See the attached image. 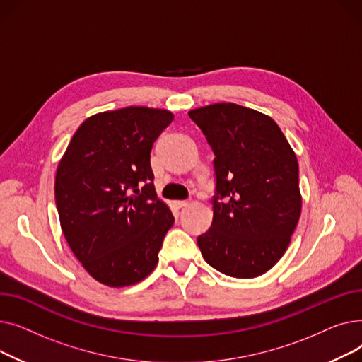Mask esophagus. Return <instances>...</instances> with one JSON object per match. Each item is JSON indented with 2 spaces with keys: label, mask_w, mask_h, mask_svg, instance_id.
Wrapping results in <instances>:
<instances>
[{
  "label": "esophagus",
  "mask_w": 362,
  "mask_h": 362,
  "mask_svg": "<svg viewBox=\"0 0 362 362\" xmlns=\"http://www.w3.org/2000/svg\"><path fill=\"white\" fill-rule=\"evenodd\" d=\"M177 208H183V206H187L189 205V201H176L175 202Z\"/></svg>",
  "instance_id": "34e87169"
}]
</instances>
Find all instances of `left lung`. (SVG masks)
I'll return each mask as SVG.
<instances>
[{
    "instance_id": "8db88e82",
    "label": "left lung",
    "mask_w": 362,
    "mask_h": 362,
    "mask_svg": "<svg viewBox=\"0 0 362 362\" xmlns=\"http://www.w3.org/2000/svg\"><path fill=\"white\" fill-rule=\"evenodd\" d=\"M187 114L216 156L213 224L198 238L204 259L238 279L267 273L286 252L302 210L295 151L257 110L217 103Z\"/></svg>"
}]
</instances>
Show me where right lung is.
Masks as SVG:
<instances>
[{
  "mask_svg": "<svg viewBox=\"0 0 362 362\" xmlns=\"http://www.w3.org/2000/svg\"><path fill=\"white\" fill-rule=\"evenodd\" d=\"M173 119L168 110L136 105L93 114L74 132L57 167L54 192L64 238L89 276L105 286H132L157 267L175 217L157 198L149 157Z\"/></svg>",
  "mask_w": 362,
  "mask_h": 362,
  "instance_id": "add662e5",
  "label": "right lung"
}]
</instances>
